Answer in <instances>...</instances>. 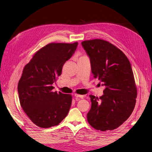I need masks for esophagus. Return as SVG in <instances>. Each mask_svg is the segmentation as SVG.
Masks as SVG:
<instances>
[{
    "label": "esophagus",
    "mask_w": 152,
    "mask_h": 152,
    "mask_svg": "<svg viewBox=\"0 0 152 152\" xmlns=\"http://www.w3.org/2000/svg\"><path fill=\"white\" fill-rule=\"evenodd\" d=\"M75 96H76V97H77V98H83V97H84V96L83 95H82V94H75Z\"/></svg>",
    "instance_id": "1"
}]
</instances>
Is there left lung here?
<instances>
[{
	"label": "left lung",
	"instance_id": "left-lung-1",
	"mask_svg": "<svg viewBox=\"0 0 152 152\" xmlns=\"http://www.w3.org/2000/svg\"><path fill=\"white\" fill-rule=\"evenodd\" d=\"M82 46L90 58L94 78L105 86L99 98L89 95L91 109L87 120L98 130H113L132 113L137 96L131 64L121 50L107 41H84Z\"/></svg>",
	"mask_w": 152,
	"mask_h": 152
}]
</instances>
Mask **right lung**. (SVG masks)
<instances>
[{
    "mask_svg": "<svg viewBox=\"0 0 152 152\" xmlns=\"http://www.w3.org/2000/svg\"><path fill=\"white\" fill-rule=\"evenodd\" d=\"M77 44L49 43L38 50L24 67L18 88L20 104L39 127L58 125L68 113L72 96L53 92L52 85L61 75L64 64L74 54Z\"/></svg>",
    "mask_w": 152,
    "mask_h": 152,
    "instance_id": "obj_1",
    "label": "right lung"
}]
</instances>
